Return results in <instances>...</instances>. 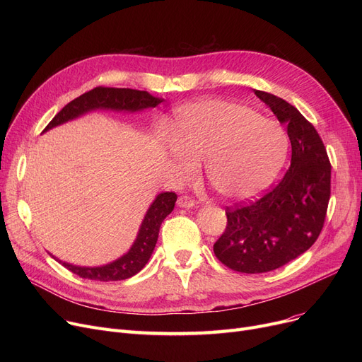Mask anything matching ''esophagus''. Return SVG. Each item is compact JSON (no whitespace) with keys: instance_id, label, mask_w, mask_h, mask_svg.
<instances>
[{"instance_id":"obj_1","label":"esophagus","mask_w":362,"mask_h":362,"mask_svg":"<svg viewBox=\"0 0 362 362\" xmlns=\"http://www.w3.org/2000/svg\"><path fill=\"white\" fill-rule=\"evenodd\" d=\"M177 206H180V208H187V210H191V208L195 206V202H194L192 198H189V197H179V199H177Z\"/></svg>"}]
</instances>
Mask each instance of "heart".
<instances>
[{"label":"heart","mask_w":362,"mask_h":362,"mask_svg":"<svg viewBox=\"0 0 362 362\" xmlns=\"http://www.w3.org/2000/svg\"><path fill=\"white\" fill-rule=\"evenodd\" d=\"M161 142L171 158L175 182L191 179L204 161L206 182L224 199L259 197L286 160L289 139L274 120L251 107L224 100L189 103L175 112L171 135Z\"/></svg>","instance_id":"heart-1"}]
</instances>
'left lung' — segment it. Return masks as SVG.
<instances>
[{"mask_svg":"<svg viewBox=\"0 0 362 362\" xmlns=\"http://www.w3.org/2000/svg\"><path fill=\"white\" fill-rule=\"evenodd\" d=\"M280 123L288 124L291 167L261 199L227 208V226L216 257L235 272H273L308 251L325 224L330 199V161L314 126L289 103L254 90Z\"/></svg>","mask_w":362,"mask_h":362,"instance_id":"8db88e82","label":"left lung"}]
</instances>
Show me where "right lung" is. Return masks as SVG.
Here are the masks:
<instances>
[{"label":"right lung","instance_id":"right-lung-1","mask_svg":"<svg viewBox=\"0 0 362 362\" xmlns=\"http://www.w3.org/2000/svg\"><path fill=\"white\" fill-rule=\"evenodd\" d=\"M163 100L152 97L146 90H136L129 88H95L79 98L69 103L57 116L48 123L44 132L64 124L70 120L78 119L86 112L95 110H110V111H123V112H138L148 108L157 107ZM176 194L163 192L156 197L149 205L148 211L141 223L135 242L132 243L130 250L120 258L114 259L100 267H81L64 261H60L51 255L54 259L60 261L66 269L71 273L78 274L83 279L100 280V281H117L124 280L139 273L148 259L154 252L156 243L158 239V232L164 218L173 211L176 204Z\"/></svg>","mask_w":362,"mask_h":362}]
</instances>
